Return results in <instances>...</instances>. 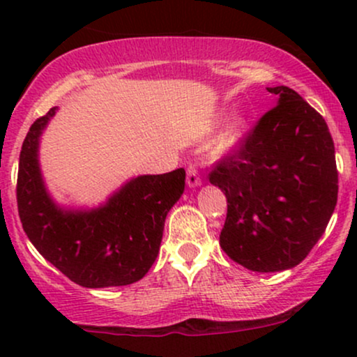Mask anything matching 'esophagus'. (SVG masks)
<instances>
[{
  "instance_id": "esophagus-1",
  "label": "esophagus",
  "mask_w": 357,
  "mask_h": 357,
  "mask_svg": "<svg viewBox=\"0 0 357 357\" xmlns=\"http://www.w3.org/2000/svg\"><path fill=\"white\" fill-rule=\"evenodd\" d=\"M186 183H188V186H190V188L202 186V178H199V173H198V169H195V167H188Z\"/></svg>"
}]
</instances>
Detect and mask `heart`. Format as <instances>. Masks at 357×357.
Here are the masks:
<instances>
[{"label":"heart","mask_w":357,"mask_h":357,"mask_svg":"<svg viewBox=\"0 0 357 357\" xmlns=\"http://www.w3.org/2000/svg\"><path fill=\"white\" fill-rule=\"evenodd\" d=\"M245 129H247V122H245L243 119H236V121L228 127L225 136L221 137L218 144V153L223 154V153H228V151L235 149V147L240 144L241 137H243Z\"/></svg>","instance_id":"1"}]
</instances>
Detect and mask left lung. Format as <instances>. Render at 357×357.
Returning a JSON list of instances; mask_svg holds the SVG:
<instances>
[{
    "label": "left lung",
    "instance_id": "obj_1",
    "mask_svg": "<svg viewBox=\"0 0 357 357\" xmlns=\"http://www.w3.org/2000/svg\"><path fill=\"white\" fill-rule=\"evenodd\" d=\"M267 90L275 107L210 173L228 203L221 248L253 272L301 264L326 231L339 190L324 117L296 90Z\"/></svg>",
    "mask_w": 357,
    "mask_h": 357
}]
</instances>
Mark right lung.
<instances>
[{
	"mask_svg": "<svg viewBox=\"0 0 357 357\" xmlns=\"http://www.w3.org/2000/svg\"><path fill=\"white\" fill-rule=\"evenodd\" d=\"M55 112L53 107L36 119L20 153L16 202L23 230L45 260L75 284L87 289L134 284L153 267L186 173L179 167L137 176L92 210L59 206L45 188L38 162L40 136Z\"/></svg>",
	"mask_w": 357,
	"mask_h": 357,
	"instance_id": "obj_1",
	"label": "right lung"
}]
</instances>
